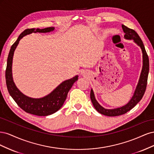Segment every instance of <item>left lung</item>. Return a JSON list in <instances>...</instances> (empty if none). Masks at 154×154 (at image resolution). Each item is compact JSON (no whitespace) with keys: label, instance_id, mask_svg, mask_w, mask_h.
<instances>
[{"label":"left lung","instance_id":"8db88e82","mask_svg":"<svg viewBox=\"0 0 154 154\" xmlns=\"http://www.w3.org/2000/svg\"><path fill=\"white\" fill-rule=\"evenodd\" d=\"M122 28L125 33V38L127 39L134 40L135 42H136L139 46H140V48H141L143 53V66L140 76V79H139L136 90L134 92L133 97H132L131 100H130L127 105L122 107L114 109H106L103 108V107H102L96 100L94 92H93L92 89H91V99L94 108L100 114L107 116H118L122 115L127 113V112L134 108V107L142 99L144 92H145L147 85V80L149 72V59L145 48H144V44L143 43V41L141 40L140 37H139V35L134 29L128 28V27L125 26V25H122Z\"/></svg>","mask_w":154,"mask_h":154}]
</instances>
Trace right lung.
<instances>
[{
  "label": "right lung",
  "mask_w": 154,
  "mask_h": 154,
  "mask_svg": "<svg viewBox=\"0 0 154 154\" xmlns=\"http://www.w3.org/2000/svg\"><path fill=\"white\" fill-rule=\"evenodd\" d=\"M54 27H49L44 29H26L23 31L18 37L17 40L11 47L7 60V66L6 69V82L8 91L10 96L15 100L17 104L20 108L27 113L40 116H45L52 114L58 111L63 105L64 101L69 91L74 84L78 80V76L73 77L70 80L62 82L55 89L42 98L34 99L27 97L21 92L18 91L14 83L12 78V60L13 53L15 48L20 39L25 35L35 32H47L54 30Z\"/></svg>",
  "instance_id": "right-lung-1"
}]
</instances>
